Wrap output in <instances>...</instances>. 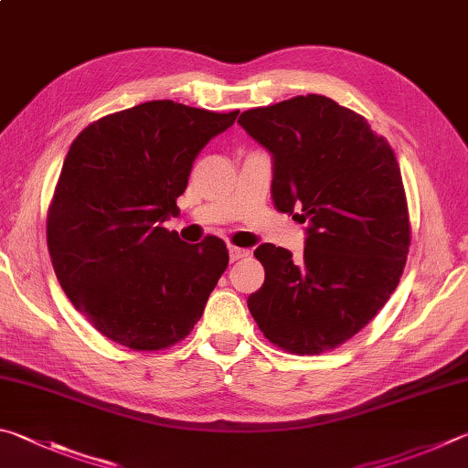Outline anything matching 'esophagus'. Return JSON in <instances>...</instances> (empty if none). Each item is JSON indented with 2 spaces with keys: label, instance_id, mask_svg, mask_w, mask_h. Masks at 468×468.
Segmentation results:
<instances>
[{
  "label": "esophagus",
  "instance_id": "esophagus-1",
  "mask_svg": "<svg viewBox=\"0 0 468 468\" xmlns=\"http://www.w3.org/2000/svg\"><path fill=\"white\" fill-rule=\"evenodd\" d=\"M250 251L243 250V248H235V245H229V258H231V261H237V260H243L248 258Z\"/></svg>",
  "mask_w": 468,
  "mask_h": 468
}]
</instances>
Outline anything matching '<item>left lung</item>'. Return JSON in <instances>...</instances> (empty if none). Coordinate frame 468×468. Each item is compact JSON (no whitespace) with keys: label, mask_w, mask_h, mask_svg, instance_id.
<instances>
[{"label":"left lung","mask_w":468,"mask_h":468,"mask_svg":"<svg viewBox=\"0 0 468 468\" xmlns=\"http://www.w3.org/2000/svg\"><path fill=\"white\" fill-rule=\"evenodd\" d=\"M239 122L274 157L271 198L309 220L301 260L253 251L266 280L248 299L270 344L296 356L342 346L385 307L411 243L401 169L367 118L317 93L245 110Z\"/></svg>","instance_id":"8db88e82"}]
</instances>
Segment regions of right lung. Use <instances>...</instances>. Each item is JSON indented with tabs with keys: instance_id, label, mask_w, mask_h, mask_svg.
<instances>
[{
	"instance_id": "add662e5",
	"label": "right lung",
	"mask_w": 468,
	"mask_h": 468,
	"mask_svg": "<svg viewBox=\"0 0 468 468\" xmlns=\"http://www.w3.org/2000/svg\"><path fill=\"white\" fill-rule=\"evenodd\" d=\"M237 114L153 100L98 118L71 143L47 243L67 299L104 337L159 352L202 317L229 266L227 245L215 235L184 243L164 223L200 149Z\"/></svg>"
}]
</instances>
